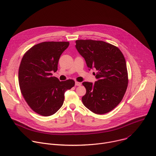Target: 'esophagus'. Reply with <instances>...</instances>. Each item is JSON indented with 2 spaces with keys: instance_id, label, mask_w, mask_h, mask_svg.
Wrapping results in <instances>:
<instances>
[{
  "instance_id": "34e87169",
  "label": "esophagus",
  "mask_w": 156,
  "mask_h": 156,
  "mask_svg": "<svg viewBox=\"0 0 156 156\" xmlns=\"http://www.w3.org/2000/svg\"><path fill=\"white\" fill-rule=\"evenodd\" d=\"M81 83L78 82V81L75 82V86H81Z\"/></svg>"
}]
</instances>
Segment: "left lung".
<instances>
[{
  "mask_svg": "<svg viewBox=\"0 0 156 156\" xmlns=\"http://www.w3.org/2000/svg\"><path fill=\"white\" fill-rule=\"evenodd\" d=\"M75 47L87 67L97 71L94 84L83 83L86 90L84 105L96 114L110 112L122 101L128 86L124 55L117 47L102 41L76 40Z\"/></svg>",
  "mask_w": 156,
  "mask_h": 156,
  "instance_id": "8db88e82",
  "label": "left lung"
}]
</instances>
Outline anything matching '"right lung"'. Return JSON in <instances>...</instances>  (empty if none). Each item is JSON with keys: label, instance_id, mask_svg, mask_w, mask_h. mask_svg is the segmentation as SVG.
<instances>
[{"label": "right lung", "instance_id": "1", "mask_svg": "<svg viewBox=\"0 0 156 156\" xmlns=\"http://www.w3.org/2000/svg\"><path fill=\"white\" fill-rule=\"evenodd\" d=\"M69 42H43L30 48L21 59L18 70L21 93L30 108L42 116L54 114L62 106L64 93L75 81H60L57 72L61 54Z\"/></svg>", "mask_w": 156, "mask_h": 156}]
</instances>
